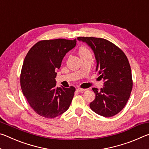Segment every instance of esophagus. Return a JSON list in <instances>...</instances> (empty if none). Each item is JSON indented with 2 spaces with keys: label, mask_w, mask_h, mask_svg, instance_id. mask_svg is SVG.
<instances>
[{
  "label": "esophagus",
  "mask_w": 149,
  "mask_h": 149,
  "mask_svg": "<svg viewBox=\"0 0 149 149\" xmlns=\"http://www.w3.org/2000/svg\"><path fill=\"white\" fill-rule=\"evenodd\" d=\"M77 91L78 92H84V91H86V89H81V88H77Z\"/></svg>",
  "instance_id": "1"
}]
</instances>
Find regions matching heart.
Listing matches in <instances>:
<instances>
[{
    "instance_id": "obj_1",
    "label": "heart",
    "mask_w": 149,
    "mask_h": 149,
    "mask_svg": "<svg viewBox=\"0 0 149 149\" xmlns=\"http://www.w3.org/2000/svg\"><path fill=\"white\" fill-rule=\"evenodd\" d=\"M90 52V51L89 50V49H87V47H85V46H81L79 49V54L81 56V55H84L87 53H89Z\"/></svg>"
}]
</instances>
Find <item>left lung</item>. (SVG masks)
Instances as JSON below:
<instances>
[{"mask_svg": "<svg viewBox=\"0 0 149 149\" xmlns=\"http://www.w3.org/2000/svg\"><path fill=\"white\" fill-rule=\"evenodd\" d=\"M94 52L97 68L104 81L99 90L93 88L95 99L89 107L93 112L104 117L114 116L122 110L130 99L133 87L132 70L124 52L112 42L93 37H78Z\"/></svg>", "mask_w": 149, "mask_h": 149, "instance_id": "1", "label": "left lung"}]
</instances>
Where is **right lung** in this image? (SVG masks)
Segmentation results:
<instances>
[{"instance_id": "1", "label": "right lung", "mask_w": 149, "mask_h": 149, "mask_svg": "<svg viewBox=\"0 0 149 149\" xmlns=\"http://www.w3.org/2000/svg\"><path fill=\"white\" fill-rule=\"evenodd\" d=\"M76 42V39L42 40L35 44L25 58L20 85L30 107L41 116L54 118L70 107L75 88L56 87L55 77L63 58Z\"/></svg>"}]
</instances>
